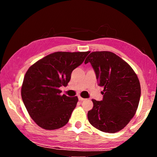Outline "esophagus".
I'll list each match as a JSON object with an SVG mask.
<instances>
[{"label": "esophagus", "mask_w": 157, "mask_h": 157, "mask_svg": "<svg viewBox=\"0 0 157 157\" xmlns=\"http://www.w3.org/2000/svg\"><path fill=\"white\" fill-rule=\"evenodd\" d=\"M78 98H79V100H80V101H83V100H85L84 98H82L81 96H79V97H78Z\"/></svg>", "instance_id": "obj_1"}]
</instances>
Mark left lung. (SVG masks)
Masks as SVG:
<instances>
[{
	"label": "left lung",
	"instance_id": "1",
	"mask_svg": "<svg viewBox=\"0 0 157 157\" xmlns=\"http://www.w3.org/2000/svg\"><path fill=\"white\" fill-rule=\"evenodd\" d=\"M94 68L98 85L104 88L102 101L92 100L88 111L91 125L106 133L121 131L136 112L140 97V85L136 73L125 61L109 51H95L84 63Z\"/></svg>",
	"mask_w": 157,
	"mask_h": 157
}]
</instances>
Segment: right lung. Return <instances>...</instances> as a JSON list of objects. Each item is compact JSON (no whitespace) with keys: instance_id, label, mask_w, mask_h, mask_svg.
<instances>
[{"instance_id":"add662e5","label":"right lung","mask_w":157,"mask_h":157,"mask_svg":"<svg viewBox=\"0 0 157 157\" xmlns=\"http://www.w3.org/2000/svg\"><path fill=\"white\" fill-rule=\"evenodd\" d=\"M87 52H55L32 65L21 86V97L35 123L47 130L66 125L78 98L61 95V86H67L74 69L82 64Z\"/></svg>"}]
</instances>
